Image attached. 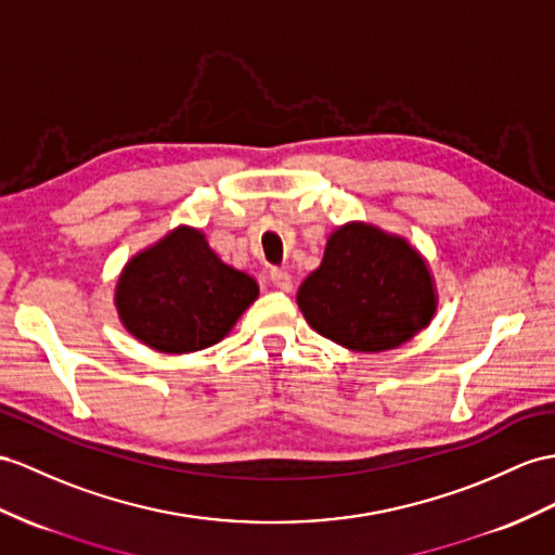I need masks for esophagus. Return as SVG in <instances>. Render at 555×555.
<instances>
[{
	"label": "esophagus",
	"instance_id": "obj_1",
	"mask_svg": "<svg viewBox=\"0 0 555 555\" xmlns=\"http://www.w3.org/2000/svg\"><path fill=\"white\" fill-rule=\"evenodd\" d=\"M270 280H273V285L280 287L282 292H289L292 289V275L287 268H273V273H270Z\"/></svg>",
	"mask_w": 555,
	"mask_h": 555
}]
</instances>
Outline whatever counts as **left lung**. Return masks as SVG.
I'll use <instances>...</instances> for the list:
<instances>
[{
    "label": "left lung",
    "mask_w": 555,
    "mask_h": 555,
    "mask_svg": "<svg viewBox=\"0 0 555 555\" xmlns=\"http://www.w3.org/2000/svg\"><path fill=\"white\" fill-rule=\"evenodd\" d=\"M310 327L364 353L396 348L434 318L436 294L428 268L408 242L348 223L324 247L320 268L299 287Z\"/></svg>",
    "instance_id": "8db88e82"
}]
</instances>
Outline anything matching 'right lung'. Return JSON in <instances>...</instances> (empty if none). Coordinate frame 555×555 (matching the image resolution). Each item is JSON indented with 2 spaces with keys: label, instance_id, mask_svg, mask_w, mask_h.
<instances>
[{
  "label": "right lung",
  "instance_id": "add662e5",
  "mask_svg": "<svg viewBox=\"0 0 555 555\" xmlns=\"http://www.w3.org/2000/svg\"><path fill=\"white\" fill-rule=\"evenodd\" d=\"M259 296L256 280L216 256L202 233L179 228L139 254L117 285L125 327L162 353L219 344Z\"/></svg>",
  "mask_w": 555,
  "mask_h": 555
}]
</instances>
